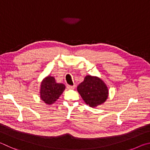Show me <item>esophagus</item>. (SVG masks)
I'll return each mask as SVG.
<instances>
[{
	"instance_id": "34e87169",
	"label": "esophagus",
	"mask_w": 150,
	"mask_h": 150,
	"mask_svg": "<svg viewBox=\"0 0 150 150\" xmlns=\"http://www.w3.org/2000/svg\"><path fill=\"white\" fill-rule=\"evenodd\" d=\"M67 88L68 89H74L75 88V86H70V85H68L67 86Z\"/></svg>"
}]
</instances>
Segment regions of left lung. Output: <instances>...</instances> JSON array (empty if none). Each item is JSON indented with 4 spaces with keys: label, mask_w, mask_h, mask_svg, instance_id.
<instances>
[{
    "label": "left lung",
    "mask_w": 150,
    "mask_h": 150,
    "mask_svg": "<svg viewBox=\"0 0 150 150\" xmlns=\"http://www.w3.org/2000/svg\"><path fill=\"white\" fill-rule=\"evenodd\" d=\"M77 90L86 103L91 107L104 103L108 97V89L103 81L91 76L85 77Z\"/></svg>",
    "instance_id": "obj_1"
}]
</instances>
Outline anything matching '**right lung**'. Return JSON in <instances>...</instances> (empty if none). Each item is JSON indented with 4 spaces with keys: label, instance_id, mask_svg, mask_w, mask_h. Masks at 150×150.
<instances>
[{
    "label": "right lung",
    "instance_id": "right-lung-1",
    "mask_svg": "<svg viewBox=\"0 0 150 150\" xmlns=\"http://www.w3.org/2000/svg\"><path fill=\"white\" fill-rule=\"evenodd\" d=\"M65 89V86L62 83H58L55 82L53 77L48 76L41 83V98L45 103L52 104L61 95Z\"/></svg>",
    "mask_w": 150,
    "mask_h": 150
}]
</instances>
